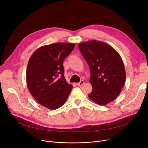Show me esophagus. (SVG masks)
I'll return each mask as SVG.
<instances>
[{"label": "esophagus", "instance_id": "obj_1", "mask_svg": "<svg viewBox=\"0 0 148 148\" xmlns=\"http://www.w3.org/2000/svg\"><path fill=\"white\" fill-rule=\"evenodd\" d=\"M84 83V82L83 80H82L81 82H79V83H77V84L78 85V86H82V85H83Z\"/></svg>", "mask_w": 148, "mask_h": 148}]
</instances>
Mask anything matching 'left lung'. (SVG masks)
Segmentation results:
<instances>
[{"label": "left lung", "instance_id": "obj_1", "mask_svg": "<svg viewBox=\"0 0 148 148\" xmlns=\"http://www.w3.org/2000/svg\"><path fill=\"white\" fill-rule=\"evenodd\" d=\"M78 47L90 70L92 90L89 98L101 106L110 103L119 95L125 83L121 56L112 46L101 41L83 42Z\"/></svg>", "mask_w": 148, "mask_h": 148}]
</instances>
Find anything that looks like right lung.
<instances>
[{"label":"right lung","mask_w":148,"mask_h":148,"mask_svg":"<svg viewBox=\"0 0 148 148\" xmlns=\"http://www.w3.org/2000/svg\"><path fill=\"white\" fill-rule=\"evenodd\" d=\"M75 47L73 43H54L41 47L30 58L27 86L41 106L56 110L63 106L73 89L64 77L63 62Z\"/></svg>","instance_id":"1"}]
</instances>
